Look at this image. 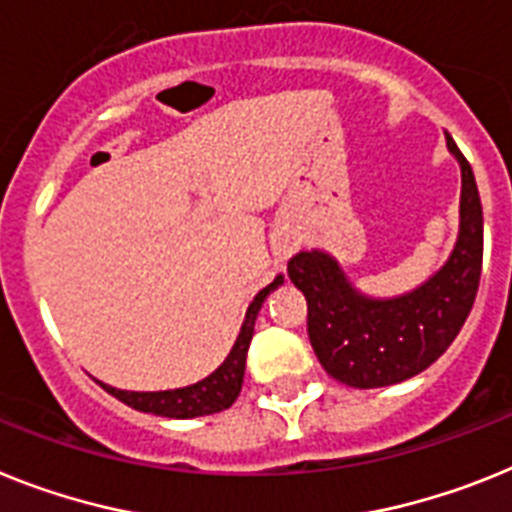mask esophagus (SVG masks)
Returning <instances> with one entry per match:
<instances>
[{"instance_id":"obj_1","label":"esophagus","mask_w":512,"mask_h":512,"mask_svg":"<svg viewBox=\"0 0 512 512\" xmlns=\"http://www.w3.org/2000/svg\"><path fill=\"white\" fill-rule=\"evenodd\" d=\"M296 249H299V242H296L294 236H281L276 244H273V255L278 257V260H289L291 255H294Z\"/></svg>"}]
</instances>
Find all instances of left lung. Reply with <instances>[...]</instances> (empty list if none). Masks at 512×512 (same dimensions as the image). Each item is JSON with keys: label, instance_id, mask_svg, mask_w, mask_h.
I'll return each mask as SVG.
<instances>
[{"label": "left lung", "instance_id": "8db88e82", "mask_svg": "<svg viewBox=\"0 0 512 512\" xmlns=\"http://www.w3.org/2000/svg\"><path fill=\"white\" fill-rule=\"evenodd\" d=\"M461 166V221L453 252L424 283L398 296H369L325 249L289 260V278L307 299L309 343L322 369L351 388H385L437 362L474 307L484 255V216L471 163L445 132Z\"/></svg>", "mask_w": 512, "mask_h": 512}]
</instances>
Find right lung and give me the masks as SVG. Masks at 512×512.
<instances>
[{
  "instance_id": "obj_1",
  "label": "right lung",
  "mask_w": 512,
  "mask_h": 512,
  "mask_svg": "<svg viewBox=\"0 0 512 512\" xmlns=\"http://www.w3.org/2000/svg\"><path fill=\"white\" fill-rule=\"evenodd\" d=\"M281 283H283V276L278 273V276L273 278L263 291H257V296L247 307L242 330H239V336H236V343L231 346L229 356L223 359V364L216 369V372H210V375L203 377L200 382L187 385V388L153 390V393L119 390V388H111V385H103L101 382L103 390L114 395V398H119L122 403H127V406H132L135 411H145V414H156V416H169V419H192V416H208V414H218V411L229 409L231 403L236 401L239 390H242L244 364H247L249 341H252V333H255L257 312H260V307H263V302L268 299L270 291H276Z\"/></svg>"
}]
</instances>
